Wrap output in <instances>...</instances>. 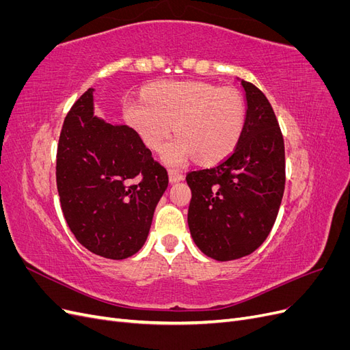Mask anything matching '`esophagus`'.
Wrapping results in <instances>:
<instances>
[{
	"label": "esophagus",
	"instance_id": "34e87169",
	"mask_svg": "<svg viewBox=\"0 0 350 350\" xmlns=\"http://www.w3.org/2000/svg\"><path fill=\"white\" fill-rule=\"evenodd\" d=\"M183 179H184V175L181 172L175 171V169H171V171H169V181L171 183H179L183 181Z\"/></svg>",
	"mask_w": 350,
	"mask_h": 350
}]
</instances>
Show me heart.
Listing matches in <instances>:
<instances>
[{
    "instance_id": "b5f03b06",
    "label": "heart",
    "mask_w": 350,
    "mask_h": 350,
    "mask_svg": "<svg viewBox=\"0 0 350 350\" xmlns=\"http://www.w3.org/2000/svg\"><path fill=\"white\" fill-rule=\"evenodd\" d=\"M125 120L144 144L161 152L175 125L178 134L167 144L163 161L171 166L196 159L217 163L237 147L245 124V105L234 88L203 81H159L142 99L125 102Z\"/></svg>"
}]
</instances>
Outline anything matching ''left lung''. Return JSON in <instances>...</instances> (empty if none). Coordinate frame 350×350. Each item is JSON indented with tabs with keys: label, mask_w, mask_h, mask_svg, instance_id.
I'll return each instance as SVG.
<instances>
[{
	"label": "left lung",
	"mask_w": 350,
	"mask_h": 350,
	"mask_svg": "<svg viewBox=\"0 0 350 350\" xmlns=\"http://www.w3.org/2000/svg\"><path fill=\"white\" fill-rule=\"evenodd\" d=\"M247 113L241 139L219 165L188 172V226L207 257H245L266 241L284 191V143L264 93L241 80Z\"/></svg>",
	"instance_id": "obj_1"
}]
</instances>
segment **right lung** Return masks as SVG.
I'll use <instances>...</instances> for the list:
<instances>
[{"mask_svg":"<svg viewBox=\"0 0 350 350\" xmlns=\"http://www.w3.org/2000/svg\"><path fill=\"white\" fill-rule=\"evenodd\" d=\"M167 183L139 133L94 116L93 89L84 92L66 116L57 150L61 208L81 245L111 260L134 256Z\"/></svg>","mask_w":350,"mask_h":350,"instance_id":"add662e5","label":"right lung"}]
</instances>
